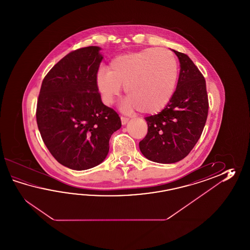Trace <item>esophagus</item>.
<instances>
[{"instance_id": "34e87169", "label": "esophagus", "mask_w": 250, "mask_h": 250, "mask_svg": "<svg viewBox=\"0 0 250 250\" xmlns=\"http://www.w3.org/2000/svg\"><path fill=\"white\" fill-rule=\"evenodd\" d=\"M128 120H129L128 118L124 117V116H122V117H121V121H122V124H123V125H126L127 122H128Z\"/></svg>"}]
</instances>
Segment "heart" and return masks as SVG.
Listing matches in <instances>:
<instances>
[{"mask_svg": "<svg viewBox=\"0 0 250 250\" xmlns=\"http://www.w3.org/2000/svg\"><path fill=\"white\" fill-rule=\"evenodd\" d=\"M179 66L165 48H146L112 59L108 70L96 74V85L104 104H112L124 85L127 99L123 109L154 114L165 109L175 92Z\"/></svg>", "mask_w": 250, "mask_h": 250, "instance_id": "1", "label": "heart"}]
</instances>
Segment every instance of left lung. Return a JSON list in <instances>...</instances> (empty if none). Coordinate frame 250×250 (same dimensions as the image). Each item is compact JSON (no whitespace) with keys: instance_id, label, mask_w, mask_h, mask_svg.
<instances>
[{"instance_id":"left-lung-1","label":"left lung","mask_w":250,"mask_h":250,"mask_svg":"<svg viewBox=\"0 0 250 250\" xmlns=\"http://www.w3.org/2000/svg\"><path fill=\"white\" fill-rule=\"evenodd\" d=\"M172 51L181 64L175 92L162 112L146 117L147 134L139 142L144 156L159 164L177 163L190 153L208 114L204 76L187 54Z\"/></svg>"}]
</instances>
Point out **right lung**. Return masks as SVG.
Listing matches in <instances>:
<instances>
[{"mask_svg":"<svg viewBox=\"0 0 250 250\" xmlns=\"http://www.w3.org/2000/svg\"><path fill=\"white\" fill-rule=\"evenodd\" d=\"M101 48L73 51L42 80L37 123L43 143L61 165L76 170L100 165L112 133L122 127L117 112L103 104L96 77Z\"/></svg>","mask_w":250,"mask_h":250,"instance_id":"right-lung-1","label":"right lung"}]
</instances>
